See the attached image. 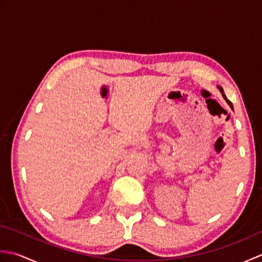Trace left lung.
Returning a JSON list of instances; mask_svg holds the SVG:
<instances>
[{"label": "left lung", "instance_id": "8db88e82", "mask_svg": "<svg viewBox=\"0 0 262 262\" xmlns=\"http://www.w3.org/2000/svg\"><path fill=\"white\" fill-rule=\"evenodd\" d=\"M217 89H219V90H220V92L222 93V96H223V98L225 99V101L227 102V104H229L230 105V107H231V109H233V104H232V102L230 101V100L229 99H227L226 98V96H225V93H224V91H223V88H222V86H217Z\"/></svg>", "mask_w": 262, "mask_h": 262}]
</instances>
